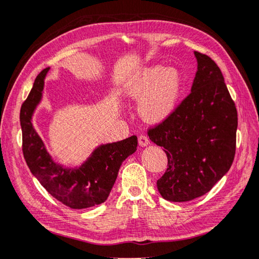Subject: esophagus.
<instances>
[{
  "mask_svg": "<svg viewBox=\"0 0 259 259\" xmlns=\"http://www.w3.org/2000/svg\"><path fill=\"white\" fill-rule=\"evenodd\" d=\"M139 145L141 147H146L149 145V139H148L147 135H140L139 137Z\"/></svg>",
  "mask_w": 259,
  "mask_h": 259,
  "instance_id": "34e87169",
  "label": "esophagus"
}]
</instances>
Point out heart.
Listing matches in <instances>:
<instances>
[{"instance_id":"obj_1","label":"heart","mask_w":259,"mask_h":259,"mask_svg":"<svg viewBox=\"0 0 259 259\" xmlns=\"http://www.w3.org/2000/svg\"><path fill=\"white\" fill-rule=\"evenodd\" d=\"M181 72L177 67L150 66L127 82L126 95L141 100L139 112L148 122L164 120L176 108L182 91Z\"/></svg>"}]
</instances>
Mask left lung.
I'll use <instances>...</instances> for the list:
<instances>
[{"instance_id": "left-lung-1", "label": "left lung", "mask_w": 259, "mask_h": 259, "mask_svg": "<svg viewBox=\"0 0 259 259\" xmlns=\"http://www.w3.org/2000/svg\"><path fill=\"white\" fill-rule=\"evenodd\" d=\"M194 54L197 72L192 92L148 132L167 156V168L157 188L169 202H187L206 194L228 172L235 156L234 101L218 65L204 54Z\"/></svg>"}]
</instances>
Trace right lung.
Masks as SVG:
<instances>
[{"mask_svg": "<svg viewBox=\"0 0 259 259\" xmlns=\"http://www.w3.org/2000/svg\"><path fill=\"white\" fill-rule=\"evenodd\" d=\"M49 67L42 70L20 109L23 154L32 175L57 201L71 209H86L107 200L124 160L137 150L138 138L101 145L79 167L67 168L54 162L45 143L34 130L32 116L42 99L45 78Z\"/></svg>", "mask_w": 259, "mask_h": 259, "instance_id": "add662e5", "label": "right lung"}]
</instances>
